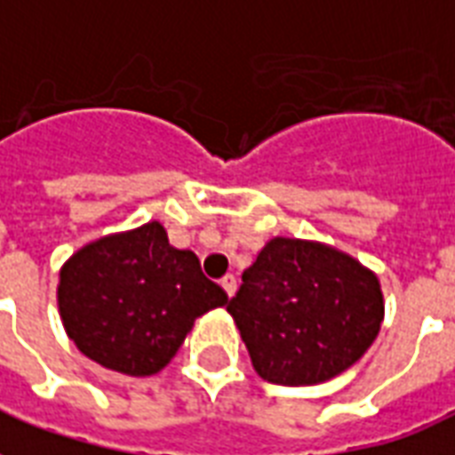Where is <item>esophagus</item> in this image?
I'll use <instances>...</instances> for the list:
<instances>
[{"label": "esophagus", "instance_id": "1", "mask_svg": "<svg viewBox=\"0 0 455 455\" xmlns=\"http://www.w3.org/2000/svg\"><path fill=\"white\" fill-rule=\"evenodd\" d=\"M221 289L227 291V296L231 298L235 293V276L234 274H227V276H221Z\"/></svg>", "mask_w": 455, "mask_h": 455}]
</instances>
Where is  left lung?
Listing matches in <instances>:
<instances>
[{"label":"left lung","instance_id":"1","mask_svg":"<svg viewBox=\"0 0 455 455\" xmlns=\"http://www.w3.org/2000/svg\"><path fill=\"white\" fill-rule=\"evenodd\" d=\"M227 310L252 367L283 387L327 381L363 358L379 334V282L348 255L298 238H272L243 272Z\"/></svg>","mask_w":455,"mask_h":455}]
</instances>
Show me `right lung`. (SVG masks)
Instances as JSON below:
<instances>
[{
    "instance_id": "right-lung-1",
    "label": "right lung",
    "mask_w": 455,
    "mask_h": 455,
    "mask_svg": "<svg viewBox=\"0 0 455 455\" xmlns=\"http://www.w3.org/2000/svg\"><path fill=\"white\" fill-rule=\"evenodd\" d=\"M59 276L66 334L83 355L131 377L159 372L196 317L228 300L196 252L169 245L159 221L90 243Z\"/></svg>"
}]
</instances>
